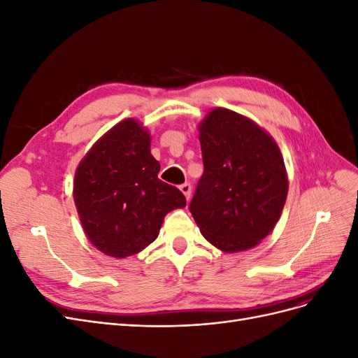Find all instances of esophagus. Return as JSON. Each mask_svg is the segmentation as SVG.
Wrapping results in <instances>:
<instances>
[{
    "mask_svg": "<svg viewBox=\"0 0 358 358\" xmlns=\"http://www.w3.org/2000/svg\"><path fill=\"white\" fill-rule=\"evenodd\" d=\"M179 189L182 191L183 196L187 197V200H189V199H191V191H192V188H191V185H189L188 182H187V183H182V185L179 187Z\"/></svg>",
    "mask_w": 358,
    "mask_h": 358,
    "instance_id": "obj_1",
    "label": "esophagus"
}]
</instances>
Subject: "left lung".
Here are the masks:
<instances>
[{"instance_id":"8db88e82","label":"left lung","mask_w":358,"mask_h":358,"mask_svg":"<svg viewBox=\"0 0 358 358\" xmlns=\"http://www.w3.org/2000/svg\"><path fill=\"white\" fill-rule=\"evenodd\" d=\"M204 171L189 212L204 239L241 252L275 229L288 194L282 154L264 128L215 107L199 125Z\"/></svg>"}]
</instances>
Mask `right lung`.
Wrapping results in <instances>:
<instances>
[{"mask_svg": "<svg viewBox=\"0 0 358 358\" xmlns=\"http://www.w3.org/2000/svg\"><path fill=\"white\" fill-rule=\"evenodd\" d=\"M150 134L124 119L100 137L74 173L73 197L90 242L103 254L125 258L152 243L164 216L187 206L183 194L158 179Z\"/></svg>", "mask_w": 358, "mask_h": 358, "instance_id": "add662e5", "label": "right lung"}]
</instances>
